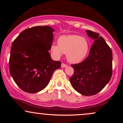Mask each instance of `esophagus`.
Instances as JSON below:
<instances>
[{
	"instance_id": "obj_1",
	"label": "esophagus",
	"mask_w": 123,
	"mask_h": 123,
	"mask_svg": "<svg viewBox=\"0 0 123 123\" xmlns=\"http://www.w3.org/2000/svg\"><path fill=\"white\" fill-rule=\"evenodd\" d=\"M66 66H67V65L65 64V63H62L61 64V67L62 68H65V67H66Z\"/></svg>"
}]
</instances>
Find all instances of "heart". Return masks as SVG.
<instances>
[{
  "label": "heart",
  "instance_id": "b5f03b06",
  "mask_svg": "<svg viewBox=\"0 0 123 123\" xmlns=\"http://www.w3.org/2000/svg\"><path fill=\"white\" fill-rule=\"evenodd\" d=\"M89 44L85 37L73 35L59 37L58 45L51 47L53 53L58 57L63 54H66V58L70 63H76L85 58L88 54Z\"/></svg>",
  "mask_w": 123,
  "mask_h": 123
}]
</instances>
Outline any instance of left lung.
I'll use <instances>...</instances> for the list:
<instances>
[{
  "instance_id": "obj_1",
  "label": "left lung",
  "mask_w": 123,
  "mask_h": 123,
  "mask_svg": "<svg viewBox=\"0 0 123 123\" xmlns=\"http://www.w3.org/2000/svg\"><path fill=\"white\" fill-rule=\"evenodd\" d=\"M94 39L87 57L81 62L71 65L74 73L69 79L73 88L83 95L97 94L111 80L112 75V51L102 36L86 31Z\"/></svg>"
}]
</instances>
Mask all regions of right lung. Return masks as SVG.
<instances>
[{
  "instance_id": "right-lung-1",
  "label": "right lung",
  "mask_w": 123,
  "mask_h": 123,
  "mask_svg": "<svg viewBox=\"0 0 123 123\" xmlns=\"http://www.w3.org/2000/svg\"><path fill=\"white\" fill-rule=\"evenodd\" d=\"M54 29L37 26L25 29L12 43L9 70L21 90L36 93L49 84L53 73L61 62L51 59L49 52L53 41Z\"/></svg>"
}]
</instances>
